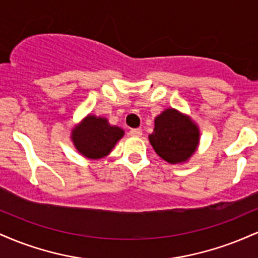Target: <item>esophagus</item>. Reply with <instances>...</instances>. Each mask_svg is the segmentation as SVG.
I'll use <instances>...</instances> for the list:
<instances>
[{"mask_svg": "<svg viewBox=\"0 0 258 258\" xmlns=\"http://www.w3.org/2000/svg\"><path fill=\"white\" fill-rule=\"evenodd\" d=\"M130 135H131L132 137H141L142 130L141 128H132L131 131H130Z\"/></svg>", "mask_w": 258, "mask_h": 258, "instance_id": "esophagus-1", "label": "esophagus"}]
</instances>
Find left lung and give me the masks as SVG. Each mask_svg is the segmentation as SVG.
<instances>
[{"instance_id": "left-lung-1", "label": "left lung", "mask_w": 258, "mask_h": 258, "mask_svg": "<svg viewBox=\"0 0 258 258\" xmlns=\"http://www.w3.org/2000/svg\"><path fill=\"white\" fill-rule=\"evenodd\" d=\"M154 125L149 142L155 153L168 164H183L197 152L200 130L189 115L167 108L155 117Z\"/></svg>"}]
</instances>
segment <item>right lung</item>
<instances>
[{"instance_id": "1", "label": "right lung", "mask_w": 258, "mask_h": 258, "mask_svg": "<svg viewBox=\"0 0 258 258\" xmlns=\"http://www.w3.org/2000/svg\"><path fill=\"white\" fill-rule=\"evenodd\" d=\"M123 135L121 127L110 125L105 117L88 114L72 130V142L82 156L98 160L108 156Z\"/></svg>"}]
</instances>
